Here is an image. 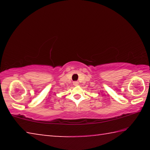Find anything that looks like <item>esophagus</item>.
I'll return each mask as SVG.
<instances>
[{"label":"esophagus","instance_id":"esophagus-1","mask_svg":"<svg viewBox=\"0 0 150 150\" xmlns=\"http://www.w3.org/2000/svg\"><path fill=\"white\" fill-rule=\"evenodd\" d=\"M73 85H74L75 86L77 85H78V82H77V81H74V82H73Z\"/></svg>","mask_w":150,"mask_h":150}]
</instances>
